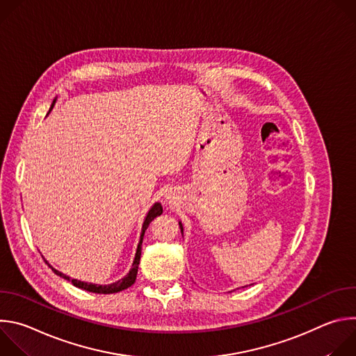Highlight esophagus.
Segmentation results:
<instances>
[{
  "instance_id": "esophagus-1",
  "label": "esophagus",
  "mask_w": 356,
  "mask_h": 356,
  "mask_svg": "<svg viewBox=\"0 0 356 356\" xmlns=\"http://www.w3.org/2000/svg\"><path fill=\"white\" fill-rule=\"evenodd\" d=\"M166 200L170 202V201H172V197H170V195H166Z\"/></svg>"
}]
</instances>
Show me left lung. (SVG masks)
I'll return each instance as SVG.
<instances>
[{
	"mask_svg": "<svg viewBox=\"0 0 356 356\" xmlns=\"http://www.w3.org/2000/svg\"><path fill=\"white\" fill-rule=\"evenodd\" d=\"M179 227H180V231H181V235H183V225H181L180 221H179Z\"/></svg>",
	"mask_w": 356,
	"mask_h": 356,
	"instance_id": "left-lung-1",
	"label": "left lung"
}]
</instances>
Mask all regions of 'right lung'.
Listing matches in <instances>:
<instances>
[{"instance_id":"right-lung-1","label":"right lung","mask_w":356,"mask_h":356,"mask_svg":"<svg viewBox=\"0 0 356 356\" xmlns=\"http://www.w3.org/2000/svg\"><path fill=\"white\" fill-rule=\"evenodd\" d=\"M55 103H56V98L54 99L52 106H50L49 113L52 111ZM162 213H163V209H162V206H161V202H155V204L150 207V210L147 211V214H146V217H145V221H143V224H142L140 238H139V243H138V248H136L135 259H134V262H132V268H131V270H129L122 279H120V280H117V282H114V283H110V284H94V283H87V282H81V280H77V279H72V277L66 276L65 273H62V272L56 270L55 268L50 266V265L47 264V261H44V262H46L50 268H52V270H54L58 276H60V277H63V279L72 282V284L76 286V287H79V289H83V290L91 291V293H97V294H111V293L122 291V290L128 289L129 286H132V284L135 283L136 275H138V266H139V261H140V250H142V241H143L145 231H146V228L149 227V224H150L152 221H154L156 217H159Z\"/></svg>"}]
</instances>
